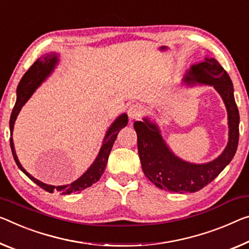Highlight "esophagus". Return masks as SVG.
Wrapping results in <instances>:
<instances>
[{
  "instance_id": "1",
  "label": "esophagus",
  "mask_w": 249,
  "mask_h": 249,
  "mask_svg": "<svg viewBox=\"0 0 249 249\" xmlns=\"http://www.w3.org/2000/svg\"><path fill=\"white\" fill-rule=\"evenodd\" d=\"M141 113H142V107H141L139 103H133V105L129 107L128 114L131 120L138 119V118L141 116Z\"/></svg>"
}]
</instances>
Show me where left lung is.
<instances>
[{"instance_id":"8db88e82","label":"left lung","mask_w":249,"mask_h":249,"mask_svg":"<svg viewBox=\"0 0 249 249\" xmlns=\"http://www.w3.org/2000/svg\"><path fill=\"white\" fill-rule=\"evenodd\" d=\"M185 81L213 86L226 106L229 140L226 149L217 159L205 164L182 161L168 149L156 124L147 119L133 124L138 137V154L146 177L158 188L179 194L195 193L212 182L234 158L239 139V112L234 88L220 63L213 58L206 59L205 62L191 67Z\"/></svg>"}]
</instances>
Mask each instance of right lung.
Masks as SVG:
<instances>
[{"label":"right lung","mask_w":249,"mask_h":249,"mask_svg":"<svg viewBox=\"0 0 249 249\" xmlns=\"http://www.w3.org/2000/svg\"><path fill=\"white\" fill-rule=\"evenodd\" d=\"M56 61H58V58H56V54L54 53H51V54H47L44 55L43 58L37 59L36 62H34L28 71L25 72V74L22 76L20 83L18 86V99L17 102H15V106L13 108L12 114H11L10 118V131H11V136H12L13 132V127H14V122L15 119H17L18 112L24 103L29 100L30 97H31L32 93L34 92V90L36 89L37 87L41 85V82L47 78V76L50 74V72L53 70L54 68ZM128 124V117L127 114H122L118 119L113 122L111 127L109 128L108 132H107L105 141H103V144L100 149V152L97 157V159L94 160V162L92 163L89 169H88L85 174H83L81 177L79 179H76L75 181H73L70 185L67 186H59V187H54V186H50V185H45V183L41 182L40 180H37L34 177H32L29 173H26L24 168L21 166L20 161H18V156L15 154L14 150V143H13V139L10 138V146H11V150H12L13 154V158L17 162L18 167L28 177L31 179L32 181L36 183L37 186H40L42 189L47 190L48 193H53V191L56 190L59 194L61 195H70L72 193H79L83 189L88 188V187L92 186L94 182H97L99 179L103 174V171L106 169L107 162H108V158L110 155V151H111L112 146L116 141V138L119 133L120 130L125 127Z\"/></svg>","instance_id":"1"}]
</instances>
